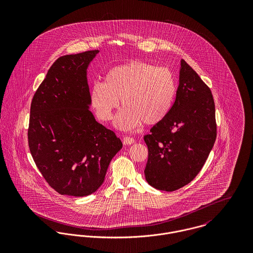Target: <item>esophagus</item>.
Wrapping results in <instances>:
<instances>
[{"label":"esophagus","instance_id":"34e87169","mask_svg":"<svg viewBox=\"0 0 253 253\" xmlns=\"http://www.w3.org/2000/svg\"><path fill=\"white\" fill-rule=\"evenodd\" d=\"M123 143L124 145H130L134 143V139L132 137H129V136H125L123 138Z\"/></svg>","mask_w":253,"mask_h":253}]
</instances>
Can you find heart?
Here are the masks:
<instances>
[{
	"instance_id": "b5f03b06",
	"label": "heart",
	"mask_w": 253,
	"mask_h": 253,
	"mask_svg": "<svg viewBox=\"0 0 253 253\" xmlns=\"http://www.w3.org/2000/svg\"><path fill=\"white\" fill-rule=\"evenodd\" d=\"M176 90L175 77L169 68L135 60L111 68L103 84L96 83L90 88V102L96 116L108 122L120 100L124 109L116 125L122 129H132L141 123H161L171 110Z\"/></svg>"
}]
</instances>
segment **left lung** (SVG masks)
I'll list each match as a JSON object with an SVG mask.
<instances>
[{"label":"left lung","instance_id":"1","mask_svg":"<svg viewBox=\"0 0 253 253\" xmlns=\"http://www.w3.org/2000/svg\"><path fill=\"white\" fill-rule=\"evenodd\" d=\"M216 133L211 90L182 59L179 85L171 110L144 136L148 147L147 182L167 192L189 184L203 169Z\"/></svg>","mask_w":253,"mask_h":253}]
</instances>
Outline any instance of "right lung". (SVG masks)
<instances>
[{
  "label": "right lung",
  "mask_w": 253,
  "mask_h": 253,
  "mask_svg": "<svg viewBox=\"0 0 253 253\" xmlns=\"http://www.w3.org/2000/svg\"><path fill=\"white\" fill-rule=\"evenodd\" d=\"M98 52L57 58L31 102L30 153L44 180L61 195L94 193L123 147L115 132L97 123L88 110L86 68Z\"/></svg>",
  "instance_id": "right-lung-1"
}]
</instances>
